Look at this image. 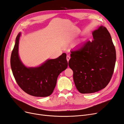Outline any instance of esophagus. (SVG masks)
<instances>
[{
	"instance_id": "34e87169",
	"label": "esophagus",
	"mask_w": 124,
	"mask_h": 124,
	"mask_svg": "<svg viewBox=\"0 0 124 124\" xmlns=\"http://www.w3.org/2000/svg\"><path fill=\"white\" fill-rule=\"evenodd\" d=\"M70 58V56H69V55H67V57H66V59H67V61L69 62Z\"/></svg>"
}]
</instances>
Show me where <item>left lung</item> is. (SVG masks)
I'll return each instance as SVG.
<instances>
[{
	"mask_svg": "<svg viewBox=\"0 0 124 124\" xmlns=\"http://www.w3.org/2000/svg\"><path fill=\"white\" fill-rule=\"evenodd\" d=\"M92 34V41H86L71 51L68 62L75 85L81 93H95L106 87L114 70L116 51L110 33L101 26Z\"/></svg>",
	"mask_w": 124,
	"mask_h": 124,
	"instance_id": "1",
	"label": "left lung"
}]
</instances>
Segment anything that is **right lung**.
Returning <instances> with one entry per match:
<instances>
[{
	"mask_svg": "<svg viewBox=\"0 0 124 124\" xmlns=\"http://www.w3.org/2000/svg\"><path fill=\"white\" fill-rule=\"evenodd\" d=\"M21 35L16 38L11 56L10 63L16 83L24 92L35 97H47L53 92L59 74L68 67L66 54L57 58L48 59L37 68H27L21 62L18 54Z\"/></svg>",
	"mask_w": 124,
	"mask_h": 124,
	"instance_id": "obj_1",
	"label": "right lung"
}]
</instances>
